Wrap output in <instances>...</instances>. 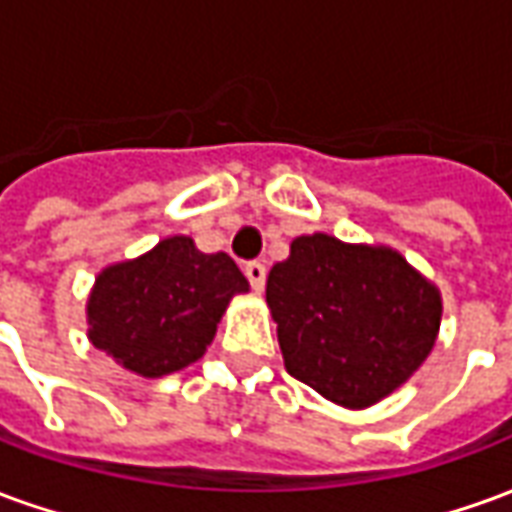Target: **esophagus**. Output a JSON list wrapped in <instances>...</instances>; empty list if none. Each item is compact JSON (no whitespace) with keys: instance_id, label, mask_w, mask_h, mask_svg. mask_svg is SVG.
<instances>
[{"instance_id":"esophagus-1","label":"esophagus","mask_w":512,"mask_h":512,"mask_svg":"<svg viewBox=\"0 0 512 512\" xmlns=\"http://www.w3.org/2000/svg\"><path fill=\"white\" fill-rule=\"evenodd\" d=\"M244 274L252 288L263 290V285H266V266H263L260 260H249V263L244 266Z\"/></svg>"}]
</instances>
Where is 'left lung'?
Here are the masks:
<instances>
[{"instance_id":"8db88e82","label":"left lung","mask_w":512,"mask_h":512,"mask_svg":"<svg viewBox=\"0 0 512 512\" xmlns=\"http://www.w3.org/2000/svg\"><path fill=\"white\" fill-rule=\"evenodd\" d=\"M266 301L293 378L345 408H367L414 376L436 343L439 288L389 246L326 233L293 238Z\"/></svg>"}]
</instances>
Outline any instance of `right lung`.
Returning a JSON list of instances; mask_svg holds the SVG:
<instances>
[{
	"mask_svg": "<svg viewBox=\"0 0 512 512\" xmlns=\"http://www.w3.org/2000/svg\"><path fill=\"white\" fill-rule=\"evenodd\" d=\"M246 290L233 257L205 255L189 235H172L98 274L87 337L136 376H169L208 351L230 299Z\"/></svg>",
	"mask_w": 512,
	"mask_h": 512,
	"instance_id": "add662e5",
	"label": "right lung"
}]
</instances>
